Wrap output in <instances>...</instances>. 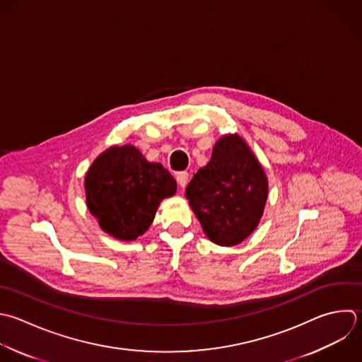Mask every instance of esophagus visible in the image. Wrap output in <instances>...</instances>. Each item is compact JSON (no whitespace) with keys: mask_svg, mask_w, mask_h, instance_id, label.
<instances>
[{"mask_svg":"<svg viewBox=\"0 0 362 362\" xmlns=\"http://www.w3.org/2000/svg\"><path fill=\"white\" fill-rule=\"evenodd\" d=\"M188 177H189V174L187 171H181L177 174V182L180 184V187L184 188L188 184Z\"/></svg>","mask_w":362,"mask_h":362,"instance_id":"34e87169","label":"esophagus"}]
</instances>
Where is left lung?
Segmentation results:
<instances>
[{"instance_id": "1", "label": "left lung", "mask_w": 362, "mask_h": 362, "mask_svg": "<svg viewBox=\"0 0 362 362\" xmlns=\"http://www.w3.org/2000/svg\"><path fill=\"white\" fill-rule=\"evenodd\" d=\"M267 192L266 173L247 143L239 134H225L189 181L185 197L206 238L235 246L257 228Z\"/></svg>"}]
</instances>
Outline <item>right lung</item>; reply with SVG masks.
<instances>
[{
	"instance_id": "right-lung-1",
	"label": "right lung",
	"mask_w": 362,
	"mask_h": 362,
	"mask_svg": "<svg viewBox=\"0 0 362 362\" xmlns=\"http://www.w3.org/2000/svg\"><path fill=\"white\" fill-rule=\"evenodd\" d=\"M86 205L110 236L130 242L153 223L164 198L177 192L171 173L150 163L132 146H112L96 157L85 175Z\"/></svg>"
}]
</instances>
